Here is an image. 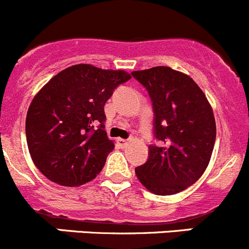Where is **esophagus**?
Listing matches in <instances>:
<instances>
[{"label": "esophagus", "mask_w": 249, "mask_h": 249, "mask_svg": "<svg viewBox=\"0 0 249 249\" xmlns=\"http://www.w3.org/2000/svg\"><path fill=\"white\" fill-rule=\"evenodd\" d=\"M117 142H119V145L121 147H125V146H127V144H128V140L120 138V139H117Z\"/></svg>", "instance_id": "34e87169"}]
</instances>
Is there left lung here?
<instances>
[{
  "label": "left lung",
  "instance_id": "8db88e82",
  "mask_svg": "<svg viewBox=\"0 0 249 249\" xmlns=\"http://www.w3.org/2000/svg\"><path fill=\"white\" fill-rule=\"evenodd\" d=\"M149 93L154 135L147 161L135 168L140 183L156 195H174L201 178L207 168L216 128L205 93L188 75L168 66L133 71Z\"/></svg>",
  "mask_w": 249,
  "mask_h": 249
}]
</instances>
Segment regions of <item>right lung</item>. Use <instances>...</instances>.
Listing matches in <instances>:
<instances>
[{"mask_svg": "<svg viewBox=\"0 0 249 249\" xmlns=\"http://www.w3.org/2000/svg\"><path fill=\"white\" fill-rule=\"evenodd\" d=\"M130 80L124 70L77 64L60 71L35 95L25 134L34 163L49 180L78 186L93 180L114 149L104 105Z\"/></svg>", "mask_w": 249, "mask_h": 249, "instance_id": "obj_1", "label": "right lung"}]
</instances>
